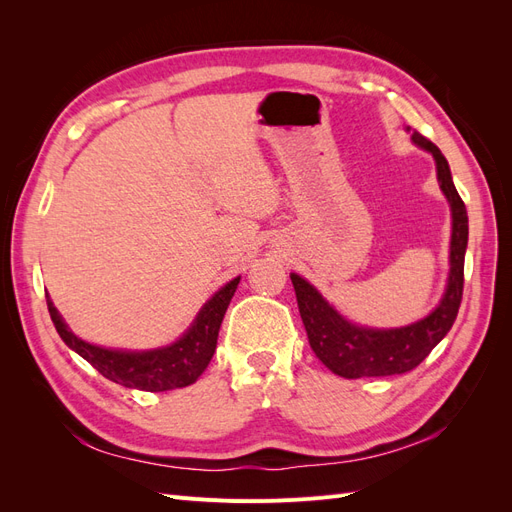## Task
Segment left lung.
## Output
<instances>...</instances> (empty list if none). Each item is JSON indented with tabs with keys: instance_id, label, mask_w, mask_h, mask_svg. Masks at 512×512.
Returning a JSON list of instances; mask_svg holds the SVG:
<instances>
[{
	"instance_id": "1",
	"label": "left lung",
	"mask_w": 512,
	"mask_h": 512,
	"mask_svg": "<svg viewBox=\"0 0 512 512\" xmlns=\"http://www.w3.org/2000/svg\"><path fill=\"white\" fill-rule=\"evenodd\" d=\"M412 141L429 151L436 160L440 188L451 203L453 213L451 273H448V284L440 305L427 318L408 324V327L367 329L339 316L337 309L324 301L312 284L305 282L301 275L290 273L309 346L333 374L348 380L395 376L414 369L451 331L461 305L463 260H466L468 247V211L457 194L451 168H448L442 151L418 132H412Z\"/></svg>"
}]
</instances>
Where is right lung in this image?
<instances>
[{"label":"right lung","mask_w":512,"mask_h":512,"mask_svg":"<svg viewBox=\"0 0 512 512\" xmlns=\"http://www.w3.org/2000/svg\"><path fill=\"white\" fill-rule=\"evenodd\" d=\"M239 280L241 277H235V280L215 292L198 312L192 327L175 344L145 352L111 350L87 344L68 329V324L59 316L49 294H46V305H49L51 320L66 346L76 354H81L104 378L128 386V389L160 393L194 384L207 369L215 352V344H218L224 314L232 294H235L239 286Z\"/></svg>","instance_id":"add662e5"}]
</instances>
